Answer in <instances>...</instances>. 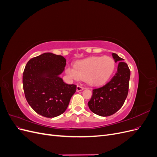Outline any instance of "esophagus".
<instances>
[{
    "label": "esophagus",
    "instance_id": "obj_1",
    "mask_svg": "<svg viewBox=\"0 0 157 157\" xmlns=\"http://www.w3.org/2000/svg\"><path fill=\"white\" fill-rule=\"evenodd\" d=\"M84 89V87H82V86H80V85H77V91L79 92V91H81Z\"/></svg>",
    "mask_w": 157,
    "mask_h": 157
}]
</instances>
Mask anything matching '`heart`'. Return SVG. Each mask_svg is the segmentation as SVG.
I'll return each mask as SVG.
<instances>
[{
  "label": "heart",
  "instance_id": "heart-1",
  "mask_svg": "<svg viewBox=\"0 0 157 157\" xmlns=\"http://www.w3.org/2000/svg\"><path fill=\"white\" fill-rule=\"evenodd\" d=\"M115 65V60L110 56L91 57L78 61L75 68L68 66L66 73L75 80L84 78L90 84H99L111 77Z\"/></svg>",
  "mask_w": 157,
  "mask_h": 157
}]
</instances>
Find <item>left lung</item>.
I'll use <instances>...</instances> for the list:
<instances>
[{
  "label": "left lung",
  "instance_id": "1",
  "mask_svg": "<svg viewBox=\"0 0 157 157\" xmlns=\"http://www.w3.org/2000/svg\"><path fill=\"white\" fill-rule=\"evenodd\" d=\"M115 62H118L117 71L103 86L92 90L88 107L94 113L101 117L113 115L122 107L128 96L130 70L122 58L113 53Z\"/></svg>",
  "mask_w": 157,
  "mask_h": 157
}]
</instances>
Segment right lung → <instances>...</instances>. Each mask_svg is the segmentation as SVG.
Returning a JSON list of instances; mask_svg holds the SVG:
<instances>
[{
    "instance_id": "obj_1",
    "label": "right lung",
    "mask_w": 157,
    "mask_h": 157,
    "mask_svg": "<svg viewBox=\"0 0 157 157\" xmlns=\"http://www.w3.org/2000/svg\"><path fill=\"white\" fill-rule=\"evenodd\" d=\"M66 65L63 56L44 53L28 61L23 73V87L28 103L39 115L53 118L63 113L77 90L59 77Z\"/></svg>"
}]
</instances>
